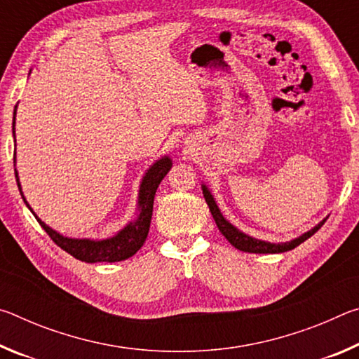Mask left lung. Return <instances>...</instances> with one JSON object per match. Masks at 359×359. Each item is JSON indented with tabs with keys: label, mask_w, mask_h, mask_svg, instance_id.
I'll list each match as a JSON object with an SVG mask.
<instances>
[{
	"label": "left lung",
	"mask_w": 359,
	"mask_h": 359,
	"mask_svg": "<svg viewBox=\"0 0 359 359\" xmlns=\"http://www.w3.org/2000/svg\"><path fill=\"white\" fill-rule=\"evenodd\" d=\"M203 194L205 198V203H208L209 209H210V214L214 217V220L217 223L218 229H220V233L224 236V238L228 239V242L233 247L238 248V250L242 252H247V253H283V252H288V250H293L299 244H302L304 241H307L311 236H313L317 231L323 226V223L326 222V218H323L317 226H313L311 231H307V233L301 234L299 238L296 239H291L288 242H278V244H274V242H266V241H261V239H255L252 236H248L245 233H242L241 229H238L234 226V224H231L226 218L223 217V214L218 209V205L215 203L214 196H212L210 190L208 188V185L203 184Z\"/></svg>",
	"instance_id": "1"
}]
</instances>
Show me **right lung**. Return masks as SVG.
Listing matches in <instances>:
<instances>
[{"instance_id":"add662e5","label":"right lung","mask_w":359,"mask_h":359,"mask_svg":"<svg viewBox=\"0 0 359 359\" xmlns=\"http://www.w3.org/2000/svg\"><path fill=\"white\" fill-rule=\"evenodd\" d=\"M15 114L17 106L14 109V118H12V136L15 137ZM14 166H15V154H14ZM172 168V160L168 155L161 156L156 160L147 171H145L144 177L139 185V196H137V214L133 222H130L123 229H120L117 234L107 239H76V238H66V236L60 234L58 231L52 229L48 224H46L41 218L34 214L33 209L29 208L25 196H23L22 185L19 180V172L15 169V180L17 187H19L20 194L25 201L27 208L33 212L36 220L44 228L46 233L50 236V239L55 244L68 252L71 257H74L85 263H115V261H123L133 257L139 248L144 245L145 239H147L151 212H154V199L158 185L165 179V175Z\"/></svg>"}]
</instances>
